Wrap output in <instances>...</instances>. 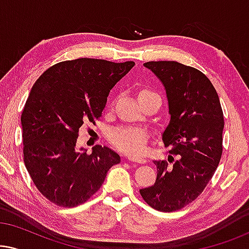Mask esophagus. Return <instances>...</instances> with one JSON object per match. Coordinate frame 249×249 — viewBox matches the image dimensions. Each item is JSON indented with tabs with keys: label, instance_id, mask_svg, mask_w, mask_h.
Returning a JSON list of instances; mask_svg holds the SVG:
<instances>
[{
	"label": "esophagus",
	"instance_id": "obj_1",
	"mask_svg": "<svg viewBox=\"0 0 249 249\" xmlns=\"http://www.w3.org/2000/svg\"><path fill=\"white\" fill-rule=\"evenodd\" d=\"M128 160L130 162H134V163H139V164H145L146 162V159H144V158H136V156H132V155H130V156H128Z\"/></svg>",
	"mask_w": 249,
	"mask_h": 249
}]
</instances>
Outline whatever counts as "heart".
I'll return each mask as SVG.
<instances>
[{"label":"heart","instance_id":"b5f03b06","mask_svg":"<svg viewBox=\"0 0 249 249\" xmlns=\"http://www.w3.org/2000/svg\"><path fill=\"white\" fill-rule=\"evenodd\" d=\"M146 93H153L151 90H142L139 96ZM148 134L145 129L132 127H119L111 132V142L120 151L131 155L142 154L145 151Z\"/></svg>","mask_w":249,"mask_h":249}]
</instances>
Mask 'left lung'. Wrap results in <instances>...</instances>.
Returning a JSON list of instances; mask_svg holds the SVG:
<instances>
[{"label":"left lung","instance_id":"8db88e82","mask_svg":"<svg viewBox=\"0 0 249 249\" xmlns=\"http://www.w3.org/2000/svg\"><path fill=\"white\" fill-rule=\"evenodd\" d=\"M144 66L165 88L171 118L162 139L178 159L169 156L172 166L154 161L155 183L139 193L153 209L173 212L195 200L212 179L222 155L223 112L215 88L199 70L176 61Z\"/></svg>","mask_w":249,"mask_h":249}]
</instances>
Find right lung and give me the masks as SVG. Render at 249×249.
<instances>
[{"label":"right lung","instance_id":"right-lung-1","mask_svg":"<svg viewBox=\"0 0 249 249\" xmlns=\"http://www.w3.org/2000/svg\"><path fill=\"white\" fill-rule=\"evenodd\" d=\"M135 66L100 59L63 61L34 84L21 114L23 161L44 197L62 207L90 198L120 156L101 145L77 148L79 129L102 115L114 85Z\"/></svg>","mask_w":249,"mask_h":249}]
</instances>
